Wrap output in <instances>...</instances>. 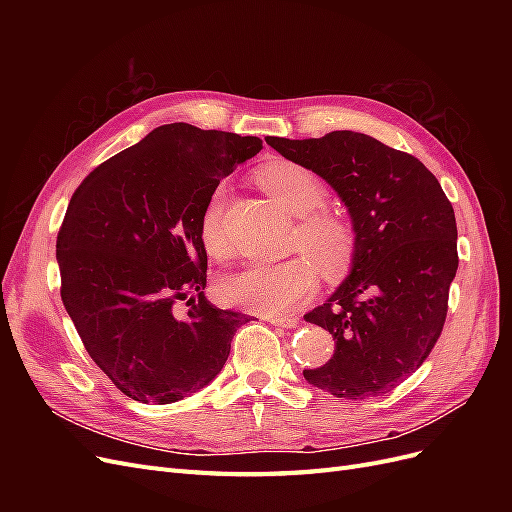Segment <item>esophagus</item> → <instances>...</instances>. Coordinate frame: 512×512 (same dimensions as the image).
I'll return each instance as SVG.
<instances>
[{
  "label": "esophagus",
  "instance_id": "esophagus-1",
  "mask_svg": "<svg viewBox=\"0 0 512 512\" xmlns=\"http://www.w3.org/2000/svg\"><path fill=\"white\" fill-rule=\"evenodd\" d=\"M262 320H267L269 324H275V327H282V329H294L297 327V316H265Z\"/></svg>",
  "mask_w": 512,
  "mask_h": 512
}]
</instances>
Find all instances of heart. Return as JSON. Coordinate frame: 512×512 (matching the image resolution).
Wrapping results in <instances>:
<instances>
[{
  "label": "heart",
  "mask_w": 512,
  "mask_h": 512,
  "mask_svg": "<svg viewBox=\"0 0 512 512\" xmlns=\"http://www.w3.org/2000/svg\"><path fill=\"white\" fill-rule=\"evenodd\" d=\"M258 181L288 213L303 218L297 230V245L315 260L299 254L284 262H256L224 277L220 294L226 303L256 314H284L316 290V264L327 277H339L350 269L356 254V235L352 226L337 215L316 213L327 203V188L309 168L277 160L260 168ZM222 205L224 190L220 188L211 196L200 220V237L211 252L222 247Z\"/></svg>",
  "instance_id": "b5f03b06"
}]
</instances>
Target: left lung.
<instances>
[{
  "mask_svg": "<svg viewBox=\"0 0 512 512\" xmlns=\"http://www.w3.org/2000/svg\"><path fill=\"white\" fill-rule=\"evenodd\" d=\"M267 143L331 185L356 235L348 277L303 316L333 335L335 352L303 376L344 399L389 393L442 333L459 265L453 205L423 162L374 136L337 130Z\"/></svg>",
  "mask_w": 512,
  "mask_h": 512,
  "instance_id": "left-lung-1",
  "label": "left lung"
}]
</instances>
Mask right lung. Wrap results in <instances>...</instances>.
Segmentation results:
<instances>
[{"instance_id": "right-lung-1", "label": "right lung", "mask_w": 512, "mask_h": 512, "mask_svg": "<svg viewBox=\"0 0 512 512\" xmlns=\"http://www.w3.org/2000/svg\"><path fill=\"white\" fill-rule=\"evenodd\" d=\"M260 149L258 136L166 123L74 192L57 235L61 301L91 359L134 401L203 389L247 322L205 297L200 220L220 177Z\"/></svg>"}]
</instances>
